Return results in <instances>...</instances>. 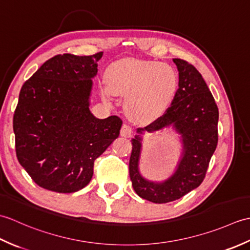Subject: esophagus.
Masks as SVG:
<instances>
[{"label": "esophagus", "mask_w": 250, "mask_h": 250, "mask_svg": "<svg viewBox=\"0 0 250 250\" xmlns=\"http://www.w3.org/2000/svg\"><path fill=\"white\" fill-rule=\"evenodd\" d=\"M133 133V129L131 128L129 125L124 124V125L121 126V130H120V134L125 137H130Z\"/></svg>", "instance_id": "obj_1"}]
</instances>
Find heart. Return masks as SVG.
I'll return each instance as SVG.
<instances>
[{"mask_svg":"<svg viewBox=\"0 0 250 250\" xmlns=\"http://www.w3.org/2000/svg\"><path fill=\"white\" fill-rule=\"evenodd\" d=\"M108 82L101 83V93L110 101L116 93L125 95L126 113L139 122L162 116L177 93L178 74L164 63L128 59L115 62L107 72Z\"/></svg>","mask_w":250,"mask_h":250,"instance_id":"obj_1","label":"heart"}]
</instances>
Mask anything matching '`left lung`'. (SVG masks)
I'll return each mask as SVG.
<instances>
[{
    "instance_id": "8db88e82",
    "label": "left lung",
    "mask_w": 250,
    "mask_h": 250,
    "mask_svg": "<svg viewBox=\"0 0 250 250\" xmlns=\"http://www.w3.org/2000/svg\"><path fill=\"white\" fill-rule=\"evenodd\" d=\"M178 68L177 93L162 116L145 128L137 129L132 139L129 172L132 186L141 198L153 203L178 200L203 182L210 158L218 143L219 111L213 94L200 72L182 59H174ZM173 124L183 136L184 152L178 169L163 183L148 182L138 171L143 131H154Z\"/></svg>"
}]
</instances>
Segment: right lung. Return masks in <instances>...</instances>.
Returning a JSON list of instances; mask_svg holds the SVG:
<instances>
[{
	"mask_svg": "<svg viewBox=\"0 0 250 250\" xmlns=\"http://www.w3.org/2000/svg\"><path fill=\"white\" fill-rule=\"evenodd\" d=\"M102 55L55 56L21 87L13 119L16 155L42 188L71 193L86 187L95 159L119 136L118 116L98 119L89 110Z\"/></svg>",
	"mask_w": 250,
	"mask_h": 250,
	"instance_id": "obj_1",
	"label": "right lung"
}]
</instances>
